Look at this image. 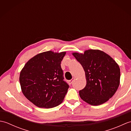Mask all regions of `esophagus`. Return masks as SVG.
Wrapping results in <instances>:
<instances>
[{
	"label": "esophagus",
	"instance_id": "1",
	"mask_svg": "<svg viewBox=\"0 0 131 131\" xmlns=\"http://www.w3.org/2000/svg\"><path fill=\"white\" fill-rule=\"evenodd\" d=\"M74 80H75V78H73V79L70 80H69V84H71L72 83H73V82L74 81Z\"/></svg>",
	"mask_w": 131,
	"mask_h": 131
}]
</instances>
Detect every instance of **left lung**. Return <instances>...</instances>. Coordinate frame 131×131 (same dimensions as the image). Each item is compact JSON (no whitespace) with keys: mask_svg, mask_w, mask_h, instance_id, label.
Returning a JSON list of instances; mask_svg holds the SVG:
<instances>
[{"mask_svg":"<svg viewBox=\"0 0 131 131\" xmlns=\"http://www.w3.org/2000/svg\"><path fill=\"white\" fill-rule=\"evenodd\" d=\"M85 71L87 84L79 96L88 104L97 106L113 96L120 84L121 71L113 58L99 49L72 53Z\"/></svg>","mask_w":131,"mask_h":131,"instance_id":"1","label":"left lung"}]
</instances>
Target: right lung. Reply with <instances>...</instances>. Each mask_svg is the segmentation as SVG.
Here are the masks:
<instances>
[{"label": "right lung", "instance_id": "obj_1", "mask_svg": "<svg viewBox=\"0 0 131 131\" xmlns=\"http://www.w3.org/2000/svg\"><path fill=\"white\" fill-rule=\"evenodd\" d=\"M66 52L40 53L27 61L19 74L22 92L39 107L52 108L62 102L69 85L63 81L61 62Z\"/></svg>", "mask_w": 131, "mask_h": 131}]
</instances>
